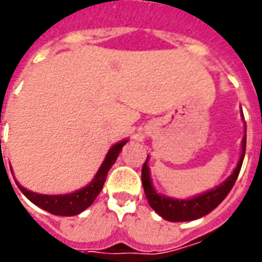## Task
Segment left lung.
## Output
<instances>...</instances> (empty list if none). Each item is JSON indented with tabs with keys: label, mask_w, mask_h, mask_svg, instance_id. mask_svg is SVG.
I'll return each instance as SVG.
<instances>
[{
	"label": "left lung",
	"mask_w": 262,
	"mask_h": 262,
	"mask_svg": "<svg viewBox=\"0 0 262 262\" xmlns=\"http://www.w3.org/2000/svg\"><path fill=\"white\" fill-rule=\"evenodd\" d=\"M245 145H247V135H244V139H243V151L237 166H236L235 172L228 177L226 182H223L221 186H217L214 190H210L207 193L202 194V195L195 196L193 200L186 201L173 200V198H166V196L157 194L151 185L149 169H148L147 160H145L142 169V182L149 206L160 216H163L164 219L169 222L194 221V219L202 217L209 214V212H211L215 207H217L223 202L224 198L228 195L232 186L235 185L237 176L240 173V169H242L243 160H244Z\"/></svg>",
	"instance_id": "obj_1"
}]
</instances>
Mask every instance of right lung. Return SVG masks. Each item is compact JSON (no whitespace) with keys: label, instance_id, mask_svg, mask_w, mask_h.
I'll return each mask as SVG.
<instances>
[{"label":"right lung","instance_id":"obj_1","mask_svg":"<svg viewBox=\"0 0 262 262\" xmlns=\"http://www.w3.org/2000/svg\"><path fill=\"white\" fill-rule=\"evenodd\" d=\"M126 143L127 140H123V142L113 145L110 151L107 152V155H106L105 161H103V164L101 165L99 170L97 172L93 181L90 182L88 186H85L84 189L75 191V193L67 194V195H43V194H36L32 193V191L26 190V189L20 186L18 182L17 185L18 187H19V190L22 191L34 205L39 206L40 209L46 210V211H48L50 214L60 215V216H72V215H77L80 214V212L84 211L85 209H88V207L94 202V200L97 198L99 191L102 190L108 169H110L111 165L117 161L118 155L120 154V149H122V147H123Z\"/></svg>","mask_w":262,"mask_h":262}]
</instances>
